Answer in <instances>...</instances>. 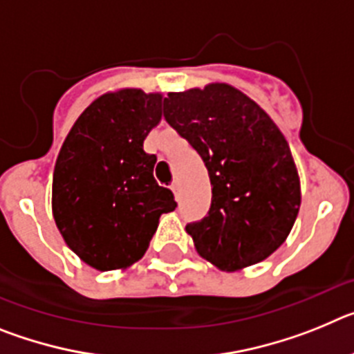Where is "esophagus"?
<instances>
[{
	"mask_svg": "<svg viewBox=\"0 0 354 354\" xmlns=\"http://www.w3.org/2000/svg\"><path fill=\"white\" fill-rule=\"evenodd\" d=\"M179 189H180V183L179 179H175L174 183H171V192L175 193V196H179Z\"/></svg>",
	"mask_w": 354,
	"mask_h": 354,
	"instance_id": "34e87169",
	"label": "esophagus"
}]
</instances>
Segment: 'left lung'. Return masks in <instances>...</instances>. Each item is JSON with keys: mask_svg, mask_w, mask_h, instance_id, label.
<instances>
[{"mask_svg": "<svg viewBox=\"0 0 354 354\" xmlns=\"http://www.w3.org/2000/svg\"><path fill=\"white\" fill-rule=\"evenodd\" d=\"M162 113L202 156L212 186L209 214L186 225L200 257L239 271L280 248L301 205L298 168L282 131L227 83L170 92Z\"/></svg>", "mask_w": 354, "mask_h": 354, "instance_id": "obj_1", "label": "left lung"}]
</instances>
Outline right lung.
Returning <instances> with one entry per match:
<instances>
[{"instance_id":"add662e5","label":"right lung","mask_w":354,"mask_h":354,"mask_svg":"<svg viewBox=\"0 0 354 354\" xmlns=\"http://www.w3.org/2000/svg\"><path fill=\"white\" fill-rule=\"evenodd\" d=\"M162 93L106 92L68 131L53 174V218L68 248L97 271L126 270L145 255L174 193L154 179L143 150L161 122Z\"/></svg>"}]
</instances>
